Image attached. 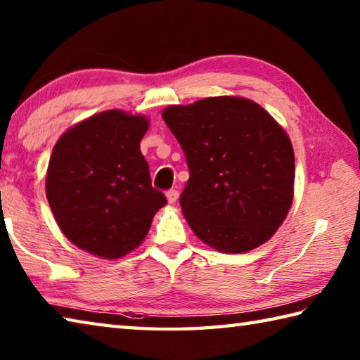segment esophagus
<instances>
[{"mask_svg": "<svg viewBox=\"0 0 360 360\" xmlns=\"http://www.w3.org/2000/svg\"><path fill=\"white\" fill-rule=\"evenodd\" d=\"M167 198H168V203H176L178 202V198H179V192L176 191V188H172V191H168L167 192Z\"/></svg>", "mask_w": 360, "mask_h": 360, "instance_id": "obj_1", "label": "esophagus"}]
</instances>
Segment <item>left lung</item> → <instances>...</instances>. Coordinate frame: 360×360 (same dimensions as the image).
Returning <instances> with one entry per match:
<instances>
[{
	"label": "left lung",
	"instance_id": "left-lung-1",
	"mask_svg": "<svg viewBox=\"0 0 360 360\" xmlns=\"http://www.w3.org/2000/svg\"><path fill=\"white\" fill-rule=\"evenodd\" d=\"M162 115L186 155L191 178L179 203L193 233L229 254L270 240L288 216L295 178L294 149L275 119L236 96Z\"/></svg>",
	"mask_w": 360,
	"mask_h": 360
}]
</instances>
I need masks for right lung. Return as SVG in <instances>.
<instances>
[{"label":"right lung","mask_w":360,"mask_h":360,"mask_svg":"<svg viewBox=\"0 0 360 360\" xmlns=\"http://www.w3.org/2000/svg\"><path fill=\"white\" fill-rule=\"evenodd\" d=\"M148 119L117 109L96 114L58 139L49 162L46 193L72 245L119 259L141 245L152 217L167 205L152 187L139 150Z\"/></svg>","instance_id":"1"}]
</instances>
